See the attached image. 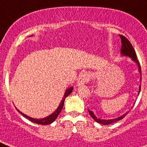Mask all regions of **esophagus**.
<instances>
[{"label": "esophagus", "instance_id": "34e87169", "mask_svg": "<svg viewBox=\"0 0 147 147\" xmlns=\"http://www.w3.org/2000/svg\"><path fill=\"white\" fill-rule=\"evenodd\" d=\"M90 78V75L89 73H82V74L80 76V77H79V80H78L77 82V86H80V85H84L85 83L88 82L89 81Z\"/></svg>", "mask_w": 147, "mask_h": 147}]
</instances>
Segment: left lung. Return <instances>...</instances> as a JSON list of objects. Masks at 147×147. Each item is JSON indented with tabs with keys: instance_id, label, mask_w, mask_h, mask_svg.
<instances>
[{
	"instance_id": "1",
	"label": "left lung",
	"mask_w": 147,
	"mask_h": 147,
	"mask_svg": "<svg viewBox=\"0 0 147 147\" xmlns=\"http://www.w3.org/2000/svg\"><path fill=\"white\" fill-rule=\"evenodd\" d=\"M120 37L121 39V54L122 56H124V57H129L131 58L132 61L134 62H136L137 64L138 67V72L140 73V74H141V65H140V63L138 62L137 59V56H136V51H135L134 49L132 47V44L130 43L129 40H127L124 36L123 35H120ZM140 82H141V77L140 78ZM140 91H141V85L139 86V90H138V94L139 95ZM88 112H89L90 115L93 119V120H95L97 123H99L101 124H103V125H107V124H113V123H115L116 121H119L121 119H122L123 118H124L127 115V114L129 113V111L126 112L125 113L121 115V116L118 118H115V119H101L97 118L95 114L93 113V111L88 110Z\"/></svg>"
}]
</instances>
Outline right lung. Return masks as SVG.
I'll use <instances>...</instances> for the list:
<instances>
[{"instance_id":"1","label":"right lung","mask_w":147,"mask_h":147,"mask_svg":"<svg viewBox=\"0 0 147 147\" xmlns=\"http://www.w3.org/2000/svg\"><path fill=\"white\" fill-rule=\"evenodd\" d=\"M73 90H74V88H73V87H71V88H67V89L65 90V92L64 96H63V98H62V101H61L60 104L59 105V106H58L57 108L56 109V110L54 111V113H52L51 114V115H48L47 117L43 118V119H34V118L29 117V116L26 115V114H24V113H23L22 112H20L19 110H18L17 108L16 109L18 112L20 113L23 116H24V117L26 118V119H28V120H30L31 121L34 122V123H36V124H42V125H47V124H50L56 120V119L57 118V116L59 115V114L60 113V112L62 111V107H63V106H64L65 99V98L67 96H69V95L71 94V92L73 91Z\"/></svg>"}]
</instances>
